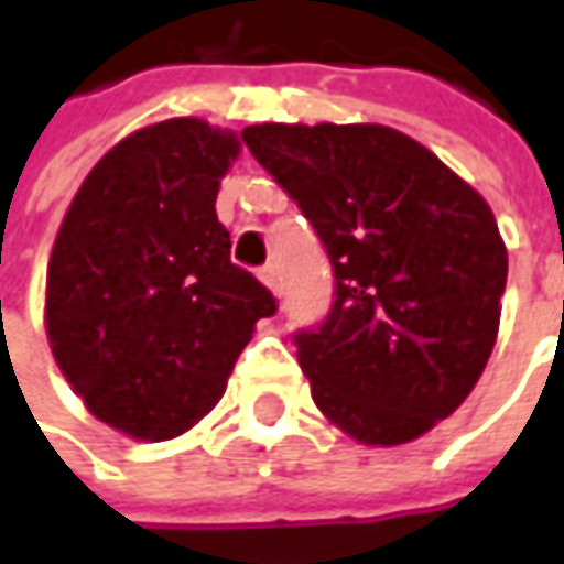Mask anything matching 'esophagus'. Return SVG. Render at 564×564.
Returning a JSON list of instances; mask_svg holds the SVG:
<instances>
[{"mask_svg": "<svg viewBox=\"0 0 564 564\" xmlns=\"http://www.w3.org/2000/svg\"><path fill=\"white\" fill-rule=\"evenodd\" d=\"M259 278H262V283L274 293V296H281V268L274 262H268L264 268H259Z\"/></svg>", "mask_w": 564, "mask_h": 564, "instance_id": "34e87169", "label": "esophagus"}]
</instances>
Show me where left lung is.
Listing matches in <instances>:
<instances>
[{
	"mask_svg": "<svg viewBox=\"0 0 564 564\" xmlns=\"http://www.w3.org/2000/svg\"><path fill=\"white\" fill-rule=\"evenodd\" d=\"M243 143L330 259V312L293 334L315 405L368 446L427 434L494 352L509 256L490 205L390 127L252 124Z\"/></svg>",
	"mask_w": 564,
	"mask_h": 564,
	"instance_id": "obj_1",
	"label": "left lung"
}]
</instances>
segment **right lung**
<instances>
[{"label": "right lung", "mask_w": 564, "mask_h": 564, "mask_svg": "<svg viewBox=\"0 0 564 564\" xmlns=\"http://www.w3.org/2000/svg\"><path fill=\"white\" fill-rule=\"evenodd\" d=\"M240 140L199 118L130 133L87 174L55 237L46 330L99 421L137 440L189 431L224 397L271 290L230 262L215 215Z\"/></svg>", "instance_id": "1"}]
</instances>
